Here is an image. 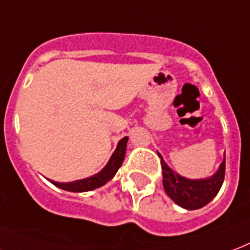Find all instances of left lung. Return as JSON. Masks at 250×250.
I'll return each instance as SVG.
<instances>
[{"mask_svg": "<svg viewBox=\"0 0 250 250\" xmlns=\"http://www.w3.org/2000/svg\"><path fill=\"white\" fill-rule=\"evenodd\" d=\"M160 157V164L163 169V188L167 195L176 204L185 209H199L207 206L214 196L218 194L221 186L224 184L225 171H226V159L221 163L220 169L214 176L206 180H188L174 173L164 163Z\"/></svg>", "mask_w": 250, "mask_h": 250, "instance_id": "1", "label": "left lung"}]
</instances>
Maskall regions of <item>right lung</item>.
Segmentation results:
<instances>
[{
	"label": "right lung",
	"mask_w": 250,
	"mask_h": 250,
	"mask_svg": "<svg viewBox=\"0 0 250 250\" xmlns=\"http://www.w3.org/2000/svg\"><path fill=\"white\" fill-rule=\"evenodd\" d=\"M127 141L128 137H123L118 143L117 149L111 155L109 163L105 166V168L97 174H93L88 178H83V180H78V181L68 182V184H60V182L51 181L55 186L62 188V190H68V191L81 192V191H90L93 188H97L106 184L107 181H110L111 178L114 177V174L119 169V167L123 163L125 155V147H127Z\"/></svg>",
	"instance_id": "add662e5"
}]
</instances>
